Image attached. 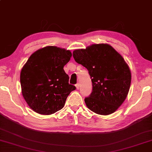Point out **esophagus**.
Listing matches in <instances>:
<instances>
[{
	"mask_svg": "<svg viewBox=\"0 0 152 152\" xmlns=\"http://www.w3.org/2000/svg\"><path fill=\"white\" fill-rule=\"evenodd\" d=\"M75 87H76L77 89H79V83H77V84L75 85Z\"/></svg>",
	"mask_w": 152,
	"mask_h": 152,
	"instance_id": "esophagus-1",
	"label": "esophagus"
}]
</instances>
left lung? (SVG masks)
Returning <instances> with one entry per match:
<instances>
[{"mask_svg":"<svg viewBox=\"0 0 152 152\" xmlns=\"http://www.w3.org/2000/svg\"><path fill=\"white\" fill-rule=\"evenodd\" d=\"M73 56L87 69L92 81V93L85 99L87 107L101 115L115 112L126 98L131 83L130 70L121 55L110 45L101 44L73 51Z\"/></svg>","mask_w":152,"mask_h":152,"instance_id":"obj_1","label":"left lung"}]
</instances>
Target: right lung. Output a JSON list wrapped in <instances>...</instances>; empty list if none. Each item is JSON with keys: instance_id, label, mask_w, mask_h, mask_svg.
Masks as SVG:
<instances>
[{"instance_id": "obj_1", "label": "right lung", "mask_w": 152, "mask_h": 152, "mask_svg": "<svg viewBox=\"0 0 152 152\" xmlns=\"http://www.w3.org/2000/svg\"><path fill=\"white\" fill-rule=\"evenodd\" d=\"M71 56L69 50L47 46L31 54L22 67V95L36 113L49 115L61 110L69 94L76 89L69 83L64 69Z\"/></svg>"}]
</instances>
